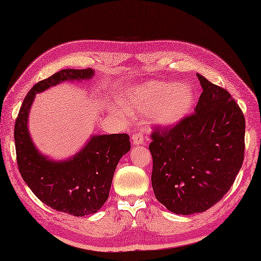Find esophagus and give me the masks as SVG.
Returning <instances> with one entry per match:
<instances>
[{
    "instance_id": "34e87169",
    "label": "esophagus",
    "mask_w": 261,
    "mask_h": 261,
    "mask_svg": "<svg viewBox=\"0 0 261 261\" xmlns=\"http://www.w3.org/2000/svg\"><path fill=\"white\" fill-rule=\"evenodd\" d=\"M143 142H145V137H143V135L140 134V132L134 134V136H132V143H134V146L142 145Z\"/></svg>"
}]
</instances>
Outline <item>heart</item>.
Listing matches in <instances>:
<instances>
[{
  "label": "heart",
  "mask_w": 261,
  "mask_h": 261,
  "mask_svg": "<svg viewBox=\"0 0 261 261\" xmlns=\"http://www.w3.org/2000/svg\"><path fill=\"white\" fill-rule=\"evenodd\" d=\"M194 102L195 94L191 85L157 81L132 86L118 98L119 105L127 113H149L151 123L160 127L179 124L190 114Z\"/></svg>",
  "instance_id": "b5f03b06"
}]
</instances>
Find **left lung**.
Returning a JSON list of instances; mask_svg holds the SVG:
<instances>
[{"mask_svg":"<svg viewBox=\"0 0 261 261\" xmlns=\"http://www.w3.org/2000/svg\"><path fill=\"white\" fill-rule=\"evenodd\" d=\"M197 77L203 92L194 114L168 131H154L149 146L154 196L181 215L218 203L233 184L245 153L242 111L228 91Z\"/></svg>","mask_w":261,"mask_h":261,"instance_id":"1","label":"left lung"}]
</instances>
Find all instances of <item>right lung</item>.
<instances>
[{"label":"right lung","mask_w":261,"mask_h":261,"mask_svg":"<svg viewBox=\"0 0 261 261\" xmlns=\"http://www.w3.org/2000/svg\"><path fill=\"white\" fill-rule=\"evenodd\" d=\"M94 70L62 69L37 83L27 94L14 126L16 160L32 193L51 208L74 216L96 213L107 202L120 159L130 150L129 136L92 135L73 156L55 160L32 141L29 113L36 94L65 82L90 81Z\"/></svg>","instance_id":"1"}]
</instances>
